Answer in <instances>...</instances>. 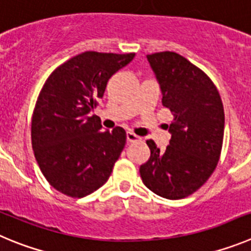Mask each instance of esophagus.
Listing matches in <instances>:
<instances>
[{
    "mask_svg": "<svg viewBox=\"0 0 251 251\" xmlns=\"http://www.w3.org/2000/svg\"><path fill=\"white\" fill-rule=\"evenodd\" d=\"M126 139H127L128 142H136V141H140V140H141V137L137 136V135H135L134 132H130V131H128L127 134H126Z\"/></svg>",
    "mask_w": 251,
    "mask_h": 251,
    "instance_id": "34e87169",
    "label": "esophagus"
}]
</instances>
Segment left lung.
Listing matches in <instances>:
<instances>
[{
	"mask_svg": "<svg viewBox=\"0 0 251 251\" xmlns=\"http://www.w3.org/2000/svg\"><path fill=\"white\" fill-rule=\"evenodd\" d=\"M174 120L170 145L160 151L146 140L150 159L140 166L142 182L162 198L177 200L199 190L215 170L224 139V106L211 78L171 51L148 55Z\"/></svg>",
	"mask_w": 251,
	"mask_h": 251,
	"instance_id": "8db88e82",
	"label": "left lung"
}]
</instances>
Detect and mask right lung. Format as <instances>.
Segmentation results:
<instances>
[{
  "label": "right lung",
  "mask_w": 251,
  "mask_h": 251,
  "mask_svg": "<svg viewBox=\"0 0 251 251\" xmlns=\"http://www.w3.org/2000/svg\"><path fill=\"white\" fill-rule=\"evenodd\" d=\"M135 53L86 51L55 69L44 83L31 121L37 164L49 184L70 198L102 186L126 144L123 127L101 130L90 112L99 105L109 78Z\"/></svg>",
  "instance_id": "obj_1"
}]
</instances>
